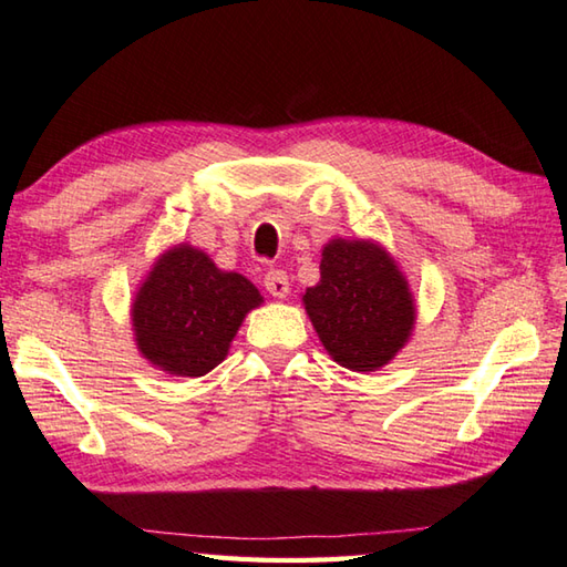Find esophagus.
<instances>
[{
  "label": "esophagus",
  "instance_id": "obj_1",
  "mask_svg": "<svg viewBox=\"0 0 567 567\" xmlns=\"http://www.w3.org/2000/svg\"><path fill=\"white\" fill-rule=\"evenodd\" d=\"M262 282H265V290H268L277 299H282V297H287V292H290V277H287L285 270L270 268L268 272H265Z\"/></svg>",
  "mask_w": 567,
  "mask_h": 567
}]
</instances>
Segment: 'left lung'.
Here are the masks:
<instances>
[{"label": "left lung", "mask_w": 567, "mask_h": 567, "mask_svg": "<svg viewBox=\"0 0 567 567\" xmlns=\"http://www.w3.org/2000/svg\"><path fill=\"white\" fill-rule=\"evenodd\" d=\"M319 275L302 305L329 357L359 373L391 363L417 317L393 255L371 238H331L321 248Z\"/></svg>", "instance_id": "left-lung-1"}]
</instances>
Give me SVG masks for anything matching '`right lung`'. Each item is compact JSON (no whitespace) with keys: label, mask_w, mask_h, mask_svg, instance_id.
<instances>
[{"label":"right lung","mask_w":567,"mask_h":567,"mask_svg":"<svg viewBox=\"0 0 567 567\" xmlns=\"http://www.w3.org/2000/svg\"><path fill=\"white\" fill-rule=\"evenodd\" d=\"M262 305L248 277L220 270L188 243L166 248L132 299L142 359L169 375L198 379L228 357L243 319Z\"/></svg>","instance_id":"add662e5"}]
</instances>
